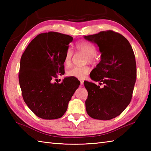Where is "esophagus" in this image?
Segmentation results:
<instances>
[{
    "label": "esophagus",
    "mask_w": 151,
    "mask_h": 151,
    "mask_svg": "<svg viewBox=\"0 0 151 151\" xmlns=\"http://www.w3.org/2000/svg\"><path fill=\"white\" fill-rule=\"evenodd\" d=\"M81 85H83V84H84V81H83V80H81Z\"/></svg>",
    "instance_id": "obj_1"
}]
</instances>
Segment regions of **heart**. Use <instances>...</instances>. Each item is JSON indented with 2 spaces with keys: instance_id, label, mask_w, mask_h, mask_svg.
Wrapping results in <instances>:
<instances>
[{
  "instance_id": "1",
  "label": "heart",
  "mask_w": 151,
  "mask_h": 151,
  "mask_svg": "<svg viewBox=\"0 0 151 151\" xmlns=\"http://www.w3.org/2000/svg\"><path fill=\"white\" fill-rule=\"evenodd\" d=\"M76 48L80 52L86 54V60L89 62H94L96 60V48L93 44L86 41H81L76 44ZM73 54V51L70 49L67 50L64 58V63L65 65L69 66L71 63ZM89 70V68L88 66L75 67L68 70L67 75L78 79H83L86 77Z\"/></svg>"
}]
</instances>
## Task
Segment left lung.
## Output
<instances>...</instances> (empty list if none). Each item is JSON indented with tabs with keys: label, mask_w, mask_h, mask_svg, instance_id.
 <instances>
[{
	"label": "left lung",
	"mask_w": 151,
	"mask_h": 151,
	"mask_svg": "<svg viewBox=\"0 0 151 151\" xmlns=\"http://www.w3.org/2000/svg\"><path fill=\"white\" fill-rule=\"evenodd\" d=\"M97 45L101 61L91 70L90 77L103 88L84 81L88 97L86 109L91 117L110 120L119 115L130 104L136 80V63L130 43L112 30L84 36Z\"/></svg>",
	"instance_id": "1"
}]
</instances>
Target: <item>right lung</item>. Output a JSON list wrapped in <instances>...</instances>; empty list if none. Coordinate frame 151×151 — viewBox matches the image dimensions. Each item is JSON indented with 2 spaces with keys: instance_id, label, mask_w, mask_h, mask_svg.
Masks as SVG:
<instances>
[{
  "instance_id": "1",
  "label": "right lung",
  "mask_w": 151,
  "mask_h": 151,
  "mask_svg": "<svg viewBox=\"0 0 151 151\" xmlns=\"http://www.w3.org/2000/svg\"><path fill=\"white\" fill-rule=\"evenodd\" d=\"M73 38L55 32L40 34L32 40L22 54L19 81L22 97L34 114L43 119L62 117L69 102L81 84L65 77L54 82L57 75H64V58Z\"/></svg>"
}]
</instances>
